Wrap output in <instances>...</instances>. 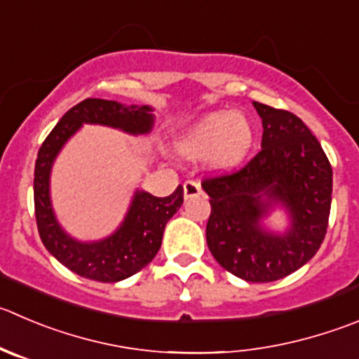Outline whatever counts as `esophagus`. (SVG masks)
I'll list each match as a JSON object with an SVG mask.
<instances>
[{"label":"esophagus","mask_w":359,"mask_h":359,"mask_svg":"<svg viewBox=\"0 0 359 359\" xmlns=\"http://www.w3.org/2000/svg\"><path fill=\"white\" fill-rule=\"evenodd\" d=\"M183 194H185V199H190V197H197L203 194V189H201V185L197 182H194V180H187L185 183H183Z\"/></svg>","instance_id":"34e87169"}]
</instances>
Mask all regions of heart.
Listing matches in <instances>:
<instances>
[{"label": "heart", "instance_id": "heart-1", "mask_svg": "<svg viewBox=\"0 0 359 359\" xmlns=\"http://www.w3.org/2000/svg\"><path fill=\"white\" fill-rule=\"evenodd\" d=\"M252 125L243 114L218 111L194 123L177 141L185 156H206L218 167L240 162L252 144Z\"/></svg>", "mask_w": 359, "mask_h": 359}]
</instances>
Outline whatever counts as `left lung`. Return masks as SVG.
<instances>
[{
    "label": "left lung",
    "mask_w": 359,
    "mask_h": 359,
    "mask_svg": "<svg viewBox=\"0 0 359 359\" xmlns=\"http://www.w3.org/2000/svg\"><path fill=\"white\" fill-rule=\"evenodd\" d=\"M262 118L261 149L240 169L203 180L211 213L208 248L218 264L247 282H275L310 261L324 241L333 170L309 126L284 109L254 102ZM271 200L290 210L285 235L266 233Z\"/></svg>",
    "instance_id": "1"
}]
</instances>
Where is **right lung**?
<instances>
[{"label":"right lung","instance_id":"right-lung-1","mask_svg":"<svg viewBox=\"0 0 359 359\" xmlns=\"http://www.w3.org/2000/svg\"><path fill=\"white\" fill-rule=\"evenodd\" d=\"M83 123L114 126L130 134L151 130L153 114L148 105L125 107L114 100L86 98L65 112L39 149L35 163V218L43 247L63 266L84 278L104 284L119 282L141 271L160 250L165 224L183 204V187L169 197L135 194L125 222L112 236L95 243H79L63 233L54 218L49 199V174L54 158Z\"/></svg>","mask_w":359,"mask_h":359}]
</instances>
